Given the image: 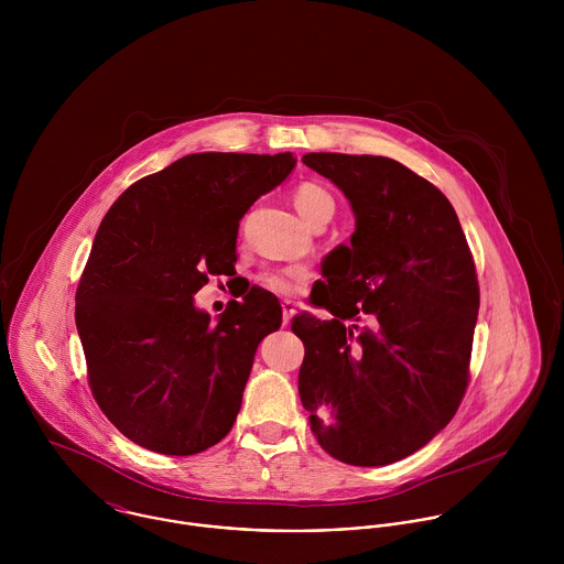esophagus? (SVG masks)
Masks as SVG:
<instances>
[{"label": "esophagus", "instance_id": "esophagus-1", "mask_svg": "<svg viewBox=\"0 0 564 564\" xmlns=\"http://www.w3.org/2000/svg\"><path fill=\"white\" fill-rule=\"evenodd\" d=\"M297 313V304L295 302H282V323L284 325H289L291 323V317Z\"/></svg>", "mask_w": 564, "mask_h": 564}]
</instances>
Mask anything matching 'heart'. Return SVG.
Returning <instances> with one entry per match:
<instances>
[{
	"instance_id": "obj_1",
	"label": "heart",
	"mask_w": 564,
	"mask_h": 564,
	"mask_svg": "<svg viewBox=\"0 0 564 564\" xmlns=\"http://www.w3.org/2000/svg\"><path fill=\"white\" fill-rule=\"evenodd\" d=\"M293 204L300 210V215L311 224L317 226L319 221H329L334 215V197L327 188H323L317 182H300L293 193ZM311 280V271L302 264L291 267H278V269H264L256 273V284L273 293L278 297H293L300 293V289Z\"/></svg>"
}]
</instances>
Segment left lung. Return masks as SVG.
I'll use <instances>...</instances> for the list:
<instances>
[{
	"instance_id": "obj_1",
	"label": "left lung",
	"mask_w": 564,
	"mask_h": 564,
	"mask_svg": "<svg viewBox=\"0 0 564 564\" xmlns=\"http://www.w3.org/2000/svg\"><path fill=\"white\" fill-rule=\"evenodd\" d=\"M351 202L356 232L323 262L295 315L300 398L323 449L354 467L398 463L430 443L469 387L480 284L449 199L402 162L306 154Z\"/></svg>"
}]
</instances>
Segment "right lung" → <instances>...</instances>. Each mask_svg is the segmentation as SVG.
<instances>
[{"mask_svg":"<svg viewBox=\"0 0 564 564\" xmlns=\"http://www.w3.org/2000/svg\"><path fill=\"white\" fill-rule=\"evenodd\" d=\"M295 166L284 154L204 152L128 186L99 224L76 293L90 393L132 443L166 456L235 425L258 343L282 323L271 293L193 306L208 275H235L249 206Z\"/></svg>","mask_w":564,"mask_h":564,"instance_id":"obj_1","label":"right lung"}]
</instances>
